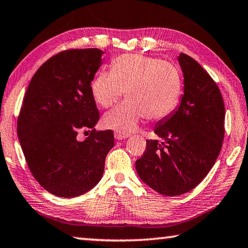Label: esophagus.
<instances>
[{
	"mask_svg": "<svg viewBox=\"0 0 248 248\" xmlns=\"http://www.w3.org/2000/svg\"><path fill=\"white\" fill-rule=\"evenodd\" d=\"M113 136H115L116 140H124V139H127L130 137L128 133H124V132H119V131H116L115 133H113Z\"/></svg>",
	"mask_w": 248,
	"mask_h": 248,
	"instance_id": "34e87169",
	"label": "esophagus"
}]
</instances>
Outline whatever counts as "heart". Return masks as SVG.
I'll list each match as a JSON object with an SVG mask.
<instances>
[{
    "label": "heart",
    "instance_id": "b5f03b06",
    "mask_svg": "<svg viewBox=\"0 0 248 248\" xmlns=\"http://www.w3.org/2000/svg\"><path fill=\"white\" fill-rule=\"evenodd\" d=\"M90 92L103 108L115 105L125 93L127 100L105 113L104 128L131 132L145 117L161 120L179 105L182 77L173 64L139 54H124L111 64V72L93 78Z\"/></svg>",
    "mask_w": 248,
    "mask_h": 248
}]
</instances>
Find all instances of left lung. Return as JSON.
<instances>
[{"label": "left lung", "mask_w": 248, "mask_h": 248, "mask_svg": "<svg viewBox=\"0 0 248 248\" xmlns=\"http://www.w3.org/2000/svg\"><path fill=\"white\" fill-rule=\"evenodd\" d=\"M178 62L183 73L179 107L159 120L158 140H147L136 170L144 184L160 194L176 196L199 186L222 149L225 108L217 85L201 65L186 54Z\"/></svg>", "instance_id": "left-lung-1"}]
</instances>
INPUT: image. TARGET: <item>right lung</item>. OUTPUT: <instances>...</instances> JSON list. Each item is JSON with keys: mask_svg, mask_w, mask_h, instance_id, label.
I'll use <instances>...</instances> for the list:
<instances>
[{"mask_svg": "<svg viewBox=\"0 0 248 248\" xmlns=\"http://www.w3.org/2000/svg\"><path fill=\"white\" fill-rule=\"evenodd\" d=\"M101 49H70L45 62L26 89L17 136L37 182L60 198H75L96 186L113 147L111 130L95 129L84 141L80 129H93L99 111L90 92L103 64Z\"/></svg>", "mask_w": 248, "mask_h": 248, "instance_id": "add662e5", "label": "right lung"}]
</instances>
